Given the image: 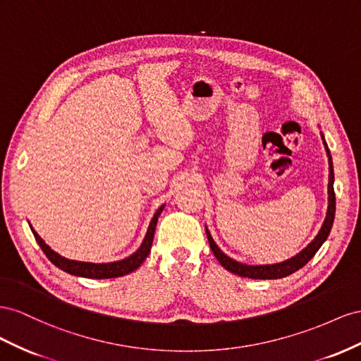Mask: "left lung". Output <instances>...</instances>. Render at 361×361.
<instances>
[{
    "label": "left lung",
    "instance_id": "8db88e82",
    "mask_svg": "<svg viewBox=\"0 0 361 361\" xmlns=\"http://www.w3.org/2000/svg\"><path fill=\"white\" fill-rule=\"evenodd\" d=\"M324 140V147L326 149V156H328V164H329V173H328V209H326V216L324 219V224L321 226V230L316 234V238L308 243L302 251L298 252L296 255L290 257L284 262L280 263H274V264H246L240 263L238 260L231 259V257L226 255L216 242L213 240L212 234L209 231L207 226H205V233H207V239L210 243V248L214 254L218 262L225 267L226 271H230L231 274H235L239 276L245 278H252V280H278V278H284L287 275H290L296 272L298 269H301L304 264L310 262L314 254L319 251V248L324 245L326 238L329 235V231L333 228V222H334V216H336V195H334V169H333V159L331 154H329L328 145L325 142V137L322 135Z\"/></svg>",
    "mask_w": 361,
    "mask_h": 361
}]
</instances>
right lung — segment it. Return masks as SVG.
I'll use <instances>...</instances> for the list:
<instances>
[{
	"label": "right lung",
	"mask_w": 361,
	"mask_h": 361,
	"mask_svg": "<svg viewBox=\"0 0 361 361\" xmlns=\"http://www.w3.org/2000/svg\"><path fill=\"white\" fill-rule=\"evenodd\" d=\"M164 209V204L160 205L157 209V212L154 213L152 219L148 225V230L145 238H143L140 246L137 248V251L133 252L131 255L126 257L122 260H116V262H109V263H92V262H78V260H71L66 259V257L60 255L59 252H56L54 250H51V246H48L45 243V240L40 238V235L35 231V228L32 226V224L28 222L30 228H32V233L35 234V239L39 243L40 248L45 252V255L48 257V260L53 263L54 266H57L59 269L65 271L71 275L75 276H85V278H95V280H104V278H118V276H123L133 271H136L137 267L145 262V259L148 257L151 246H152V239H154V233H156V225L159 221V216Z\"/></svg>",
	"instance_id": "obj_1"
}]
</instances>
